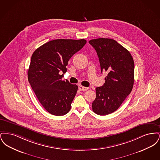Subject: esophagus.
<instances>
[{
	"mask_svg": "<svg viewBox=\"0 0 160 160\" xmlns=\"http://www.w3.org/2000/svg\"><path fill=\"white\" fill-rule=\"evenodd\" d=\"M78 88H79L80 91H86L88 90V89H89L88 88L84 87V86H80L78 87Z\"/></svg>",
	"mask_w": 160,
	"mask_h": 160,
	"instance_id": "34e87169",
	"label": "esophagus"
}]
</instances>
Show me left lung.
<instances>
[{"label": "left lung", "mask_w": 160, "mask_h": 160, "mask_svg": "<svg viewBox=\"0 0 160 160\" xmlns=\"http://www.w3.org/2000/svg\"><path fill=\"white\" fill-rule=\"evenodd\" d=\"M96 50L101 72L108 73L103 86L96 88V98L92 110L99 115L115 112L132 89L134 63L128 50L110 38H98L89 41Z\"/></svg>", "instance_id": "left-lung-1"}]
</instances>
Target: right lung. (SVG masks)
<instances>
[{
	"mask_svg": "<svg viewBox=\"0 0 160 160\" xmlns=\"http://www.w3.org/2000/svg\"><path fill=\"white\" fill-rule=\"evenodd\" d=\"M86 43L84 39H58L40 46L32 54L28 80L39 101L50 114L63 116L71 109L78 86L62 78L70 58Z\"/></svg>",
	"mask_w": 160,
	"mask_h": 160,
	"instance_id": "right-lung-1",
	"label": "right lung"
}]
</instances>
